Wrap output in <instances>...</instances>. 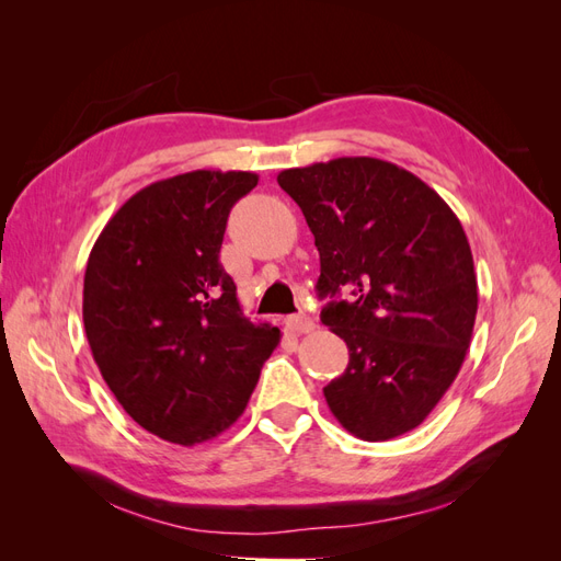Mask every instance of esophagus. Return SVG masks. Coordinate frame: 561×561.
Here are the masks:
<instances>
[{
  "label": "esophagus",
  "instance_id": "34e87169",
  "mask_svg": "<svg viewBox=\"0 0 561 561\" xmlns=\"http://www.w3.org/2000/svg\"><path fill=\"white\" fill-rule=\"evenodd\" d=\"M285 328L290 332L304 334V332H311L316 328V322L309 313H297V316H287L285 318Z\"/></svg>",
  "mask_w": 561,
  "mask_h": 561
}]
</instances>
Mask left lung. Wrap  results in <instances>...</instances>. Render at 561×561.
I'll use <instances>...</instances> for the list:
<instances>
[{"mask_svg":"<svg viewBox=\"0 0 561 561\" xmlns=\"http://www.w3.org/2000/svg\"><path fill=\"white\" fill-rule=\"evenodd\" d=\"M278 184L320 252L322 325L348 346L344 375L322 388L330 412L367 443L410 433L470 346L478 276L461 222L426 182L371 157L290 168Z\"/></svg>","mask_w":561,"mask_h":561,"instance_id":"8db88e82","label":"left lung"}]
</instances>
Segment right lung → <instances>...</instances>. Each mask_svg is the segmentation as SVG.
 <instances>
[{
  "instance_id": "right-lung-1",
  "label": "right lung",
  "mask_w": 561,
  "mask_h": 561,
  "mask_svg": "<svg viewBox=\"0 0 561 561\" xmlns=\"http://www.w3.org/2000/svg\"><path fill=\"white\" fill-rule=\"evenodd\" d=\"M245 171H192L133 194L83 276V328L100 375L151 435L194 447L245 412L280 330L250 322L219 264Z\"/></svg>"
}]
</instances>
